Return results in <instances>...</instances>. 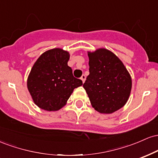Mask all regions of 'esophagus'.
Listing matches in <instances>:
<instances>
[{
    "mask_svg": "<svg viewBox=\"0 0 158 158\" xmlns=\"http://www.w3.org/2000/svg\"><path fill=\"white\" fill-rule=\"evenodd\" d=\"M85 79H86V77H85V75H84V74H83V75L81 77V81H82L83 83L85 82Z\"/></svg>",
    "mask_w": 158,
    "mask_h": 158,
    "instance_id": "obj_1",
    "label": "esophagus"
}]
</instances>
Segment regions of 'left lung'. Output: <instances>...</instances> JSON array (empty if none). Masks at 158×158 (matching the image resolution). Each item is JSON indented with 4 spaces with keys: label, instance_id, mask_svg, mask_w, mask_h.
<instances>
[{
    "label": "left lung",
    "instance_id": "1",
    "mask_svg": "<svg viewBox=\"0 0 158 158\" xmlns=\"http://www.w3.org/2000/svg\"><path fill=\"white\" fill-rule=\"evenodd\" d=\"M89 75L83 85L93 108L101 114H111L128 101L131 78L120 59L105 48L88 52Z\"/></svg>",
    "mask_w": 158,
    "mask_h": 158
}]
</instances>
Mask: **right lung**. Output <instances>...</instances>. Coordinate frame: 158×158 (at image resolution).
<instances>
[{
  "mask_svg": "<svg viewBox=\"0 0 158 158\" xmlns=\"http://www.w3.org/2000/svg\"><path fill=\"white\" fill-rule=\"evenodd\" d=\"M70 54L60 48L41 54L31 69L27 88L33 102L41 109L58 110L66 105L73 90L82 81L73 77L68 65Z\"/></svg>",
  "mask_w": 158,
  "mask_h": 158,
  "instance_id": "add662e5",
  "label": "right lung"
}]
</instances>
